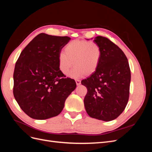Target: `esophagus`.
<instances>
[{
  "mask_svg": "<svg viewBox=\"0 0 152 152\" xmlns=\"http://www.w3.org/2000/svg\"><path fill=\"white\" fill-rule=\"evenodd\" d=\"M75 82H76V84H77V86H79V85L81 84V82H80V80H75Z\"/></svg>",
  "mask_w": 152,
  "mask_h": 152,
  "instance_id": "esophagus-1",
  "label": "esophagus"
}]
</instances>
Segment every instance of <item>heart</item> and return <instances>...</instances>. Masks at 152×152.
I'll list each match as a JSON object with an SVG mask.
<instances>
[{
	"label": "heart",
	"instance_id": "1",
	"mask_svg": "<svg viewBox=\"0 0 152 152\" xmlns=\"http://www.w3.org/2000/svg\"><path fill=\"white\" fill-rule=\"evenodd\" d=\"M102 56L99 45L87 40H74L65 48V53L58 54V65L60 71L66 75L73 65L70 75L77 79L83 76H90L99 67Z\"/></svg>",
	"mask_w": 152,
	"mask_h": 152
}]
</instances>
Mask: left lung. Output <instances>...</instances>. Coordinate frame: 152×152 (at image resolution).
Segmentation results:
<instances>
[{
	"label": "left lung",
	"instance_id": "obj_1",
	"mask_svg": "<svg viewBox=\"0 0 152 152\" xmlns=\"http://www.w3.org/2000/svg\"><path fill=\"white\" fill-rule=\"evenodd\" d=\"M94 42L102 48V56L96 72L81 82L87 89L84 107L91 117L108 122L120 115L127 104L130 68L125 54L108 39L98 36Z\"/></svg>",
	"mask_w": 152,
	"mask_h": 152
}]
</instances>
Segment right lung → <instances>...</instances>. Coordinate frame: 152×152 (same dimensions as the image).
Wrapping results in <instances>:
<instances>
[{"mask_svg":"<svg viewBox=\"0 0 152 152\" xmlns=\"http://www.w3.org/2000/svg\"><path fill=\"white\" fill-rule=\"evenodd\" d=\"M71 39L42 33L22 50L13 74V94L30 117L45 120L61 112L75 81L60 71L58 54Z\"/></svg>","mask_w":152,"mask_h":152,"instance_id":"right-lung-1","label":"right lung"}]
</instances>
